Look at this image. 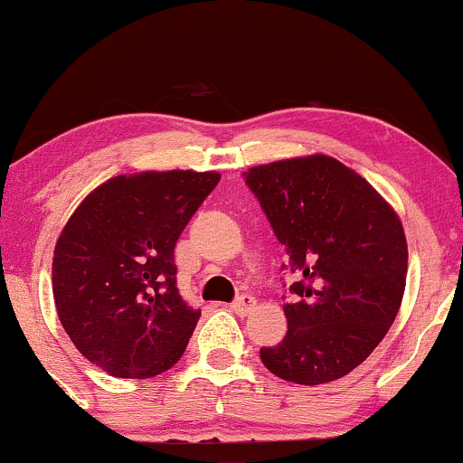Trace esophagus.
<instances>
[{
    "mask_svg": "<svg viewBox=\"0 0 463 463\" xmlns=\"http://www.w3.org/2000/svg\"><path fill=\"white\" fill-rule=\"evenodd\" d=\"M256 306H258V301L253 299L251 295H241V298H238V299L232 304V310H233V313H236V315L245 317V315H251Z\"/></svg>",
    "mask_w": 463,
    "mask_h": 463,
    "instance_id": "1",
    "label": "esophagus"
}]
</instances>
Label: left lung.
<instances>
[{
  "mask_svg": "<svg viewBox=\"0 0 463 463\" xmlns=\"http://www.w3.org/2000/svg\"><path fill=\"white\" fill-rule=\"evenodd\" d=\"M245 179L301 275L290 287L301 299L284 304L287 336L260 358L282 381H336L396 319L409 260L402 222L373 185L328 155L253 165Z\"/></svg>",
  "mask_w": 463,
  "mask_h": 463,
  "instance_id": "8db88e82",
  "label": "left lung"
}]
</instances>
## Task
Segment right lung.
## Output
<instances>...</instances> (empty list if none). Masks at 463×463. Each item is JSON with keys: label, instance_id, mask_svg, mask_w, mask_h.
I'll list each match as a JSON object with an SVG mask.
<instances>
[{"label": "right lung", "instance_id": "add662e5", "mask_svg": "<svg viewBox=\"0 0 463 463\" xmlns=\"http://www.w3.org/2000/svg\"><path fill=\"white\" fill-rule=\"evenodd\" d=\"M218 181L216 170L118 175L65 222L52 293L71 344L93 365L150 378L184 354L201 310L176 290L175 245Z\"/></svg>", "mask_w": 463, "mask_h": 463}]
</instances>
